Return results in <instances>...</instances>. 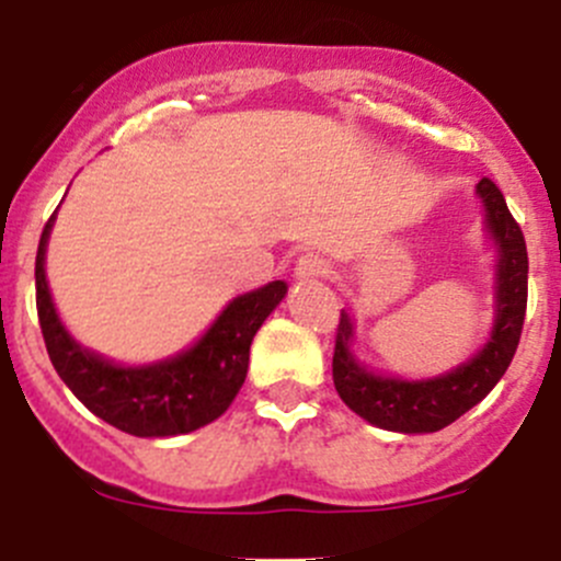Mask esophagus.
<instances>
[{"label": "esophagus", "mask_w": 561, "mask_h": 561, "mask_svg": "<svg viewBox=\"0 0 561 561\" xmlns=\"http://www.w3.org/2000/svg\"><path fill=\"white\" fill-rule=\"evenodd\" d=\"M328 271H331V263H328L322 254H301L296 263V271H293V276H296L298 285H309V282L320 279V276H328Z\"/></svg>", "instance_id": "obj_1"}]
</instances>
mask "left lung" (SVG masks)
Returning a JSON list of instances; mask_svg holds the SVG:
<instances>
[{
  "label": "left lung",
  "mask_w": 561,
  "mask_h": 561,
  "mask_svg": "<svg viewBox=\"0 0 561 561\" xmlns=\"http://www.w3.org/2000/svg\"><path fill=\"white\" fill-rule=\"evenodd\" d=\"M474 192L483 201L485 230L500 252L494 276V328H491L489 342L474 358L432 380H399V377L375 375L355 360L350 350L355 339L353 317L347 309H342L336 347H333V386L344 404L371 426L401 434L439 432L463 412L472 410L478 401H483L489 390L502 380L516 355L526 314V274H529L526 241L494 181L480 179Z\"/></svg>",
  "instance_id": "1"
}]
</instances>
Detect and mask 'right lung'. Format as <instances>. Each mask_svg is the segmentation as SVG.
I'll use <instances>...</instances> for the list:
<instances>
[{
	"mask_svg": "<svg viewBox=\"0 0 561 561\" xmlns=\"http://www.w3.org/2000/svg\"><path fill=\"white\" fill-rule=\"evenodd\" d=\"M54 219L56 211L39 236L35 285L45 350L65 386L94 415L135 437H175L217 421L244 386L252 339L285 298V282H268L233 298L184 353L160 364L118 366L81 347L56 314L45 282V247Z\"/></svg>",
	"mask_w": 561,
	"mask_h": 561,
	"instance_id": "obj_1",
	"label": "right lung"
}]
</instances>
